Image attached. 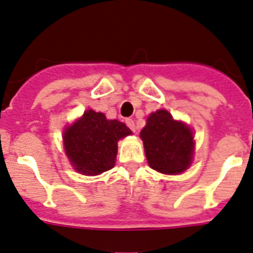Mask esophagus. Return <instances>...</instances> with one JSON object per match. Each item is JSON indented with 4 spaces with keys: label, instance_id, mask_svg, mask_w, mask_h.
<instances>
[{
    "label": "esophagus",
    "instance_id": "1",
    "mask_svg": "<svg viewBox=\"0 0 253 253\" xmlns=\"http://www.w3.org/2000/svg\"><path fill=\"white\" fill-rule=\"evenodd\" d=\"M126 125H127V126H128V128L131 129V131H135V129H136L135 121H133L132 118H127V120H126Z\"/></svg>",
    "mask_w": 253,
    "mask_h": 253
}]
</instances>
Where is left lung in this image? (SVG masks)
<instances>
[{
	"label": "left lung",
	"mask_w": 253,
	"mask_h": 253,
	"mask_svg": "<svg viewBox=\"0 0 253 253\" xmlns=\"http://www.w3.org/2000/svg\"><path fill=\"white\" fill-rule=\"evenodd\" d=\"M149 165L163 174H179L192 163L194 141L189 127L159 110L147 118L140 133Z\"/></svg>",
	"instance_id": "1"
}]
</instances>
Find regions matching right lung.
Masks as SVG:
<instances>
[{"mask_svg":"<svg viewBox=\"0 0 253 253\" xmlns=\"http://www.w3.org/2000/svg\"><path fill=\"white\" fill-rule=\"evenodd\" d=\"M131 135V129L117 120H107L89 110L64 133V146L72 165L84 175L111 170L117 155V141Z\"/></svg>","mask_w":253,"mask_h":253,"instance_id":"1","label":"right lung"}]
</instances>
